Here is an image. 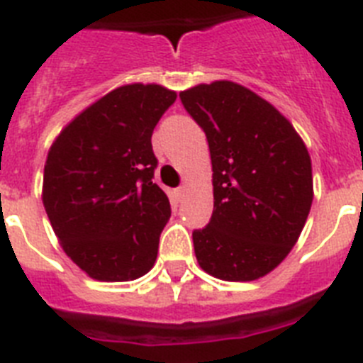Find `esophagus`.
Listing matches in <instances>:
<instances>
[{"label": "esophagus", "mask_w": 363, "mask_h": 363, "mask_svg": "<svg viewBox=\"0 0 363 363\" xmlns=\"http://www.w3.org/2000/svg\"><path fill=\"white\" fill-rule=\"evenodd\" d=\"M184 194H185V187H178V189H176V196H178L179 200L184 198Z\"/></svg>", "instance_id": "esophagus-1"}]
</instances>
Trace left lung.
I'll use <instances>...</instances> for the list:
<instances>
[{
    "instance_id": "left-lung-1",
    "label": "left lung",
    "mask_w": 363,
    "mask_h": 363,
    "mask_svg": "<svg viewBox=\"0 0 363 363\" xmlns=\"http://www.w3.org/2000/svg\"><path fill=\"white\" fill-rule=\"evenodd\" d=\"M179 98L205 130L213 163V218L192 233L198 264L220 280H258L287 258L306 225L309 150L274 105L240 83H200Z\"/></svg>"
}]
</instances>
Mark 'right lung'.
<instances>
[{"mask_svg": "<svg viewBox=\"0 0 363 363\" xmlns=\"http://www.w3.org/2000/svg\"><path fill=\"white\" fill-rule=\"evenodd\" d=\"M176 92L127 83L83 108L57 134L41 200L65 255L98 281H130L152 269L171 218L152 184V130Z\"/></svg>", "mask_w": 363, "mask_h": 363, "instance_id": "obj_1", "label": "right lung"}]
</instances>
